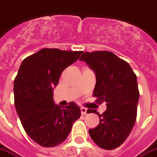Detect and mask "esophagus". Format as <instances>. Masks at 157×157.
<instances>
[{
    "label": "esophagus",
    "mask_w": 157,
    "mask_h": 157,
    "mask_svg": "<svg viewBox=\"0 0 157 157\" xmlns=\"http://www.w3.org/2000/svg\"><path fill=\"white\" fill-rule=\"evenodd\" d=\"M81 111H82V115H86L87 113V109L86 108H81Z\"/></svg>",
    "instance_id": "1"
}]
</instances>
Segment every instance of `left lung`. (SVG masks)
I'll list each match as a JSON object with an SVG mask.
<instances>
[{"label": "left lung", "instance_id": "obj_1", "mask_svg": "<svg viewBox=\"0 0 157 157\" xmlns=\"http://www.w3.org/2000/svg\"><path fill=\"white\" fill-rule=\"evenodd\" d=\"M80 60L95 72L93 97L99 103H107L102 114L92 110L100 122L89 129V135L99 147L113 150L125 141L136 120L140 97L136 75L128 63L112 52H84Z\"/></svg>", "mask_w": 157, "mask_h": 157}]
</instances>
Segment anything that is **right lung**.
Instances as JSON below:
<instances>
[{"instance_id":"right-lung-1","label":"right lung","mask_w":157,"mask_h":157,"mask_svg":"<svg viewBox=\"0 0 157 157\" xmlns=\"http://www.w3.org/2000/svg\"><path fill=\"white\" fill-rule=\"evenodd\" d=\"M82 51L42 48L23 59L14 80V102L22 127L44 147H54L68 137L81 116L75 102L61 109L53 100V91L62 71L75 62Z\"/></svg>"}]
</instances>
